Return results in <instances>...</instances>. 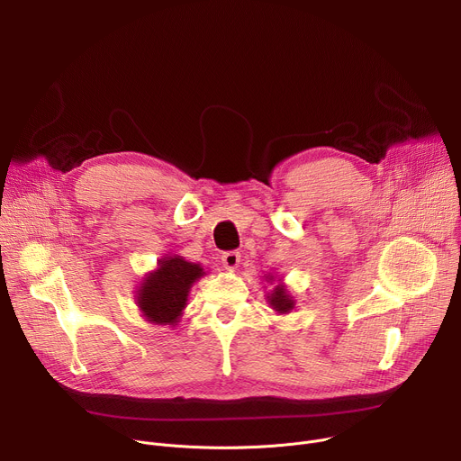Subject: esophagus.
Returning <instances> with one entry per match:
<instances>
[{
  "instance_id": "esophagus-1",
  "label": "esophagus",
  "mask_w": 461,
  "mask_h": 461,
  "mask_svg": "<svg viewBox=\"0 0 461 461\" xmlns=\"http://www.w3.org/2000/svg\"><path fill=\"white\" fill-rule=\"evenodd\" d=\"M240 263V254L239 252H226L222 256V265L226 270H235Z\"/></svg>"
}]
</instances>
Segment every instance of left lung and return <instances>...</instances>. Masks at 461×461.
I'll return each mask as SVG.
<instances>
[{
  "mask_svg": "<svg viewBox=\"0 0 461 461\" xmlns=\"http://www.w3.org/2000/svg\"><path fill=\"white\" fill-rule=\"evenodd\" d=\"M265 280L272 284V282H276L278 278H276V276H272V274H267ZM267 302H268L270 308H272L276 313H278V315H287V313H291V312L294 310V303H296L294 296L289 293L287 285H285L282 280H278V285H276V287L267 294Z\"/></svg>",
  "mask_w": 461,
  "mask_h": 461,
  "instance_id": "8db88e82",
  "label": "left lung"
}]
</instances>
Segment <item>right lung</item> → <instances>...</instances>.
I'll return each instance as SVG.
<instances>
[{
	"label": "right lung",
	"instance_id": "obj_1",
	"mask_svg": "<svg viewBox=\"0 0 461 461\" xmlns=\"http://www.w3.org/2000/svg\"><path fill=\"white\" fill-rule=\"evenodd\" d=\"M205 274L200 263L177 254L163 256L156 268L144 274L135 291L139 312L151 324L176 328L187 308L191 287Z\"/></svg>",
	"mask_w": 461,
	"mask_h": 461
}]
</instances>
